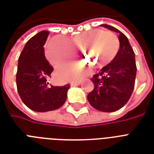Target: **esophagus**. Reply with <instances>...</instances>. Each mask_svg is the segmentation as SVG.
<instances>
[{
  "label": "esophagus",
  "instance_id": "esophagus-1",
  "mask_svg": "<svg viewBox=\"0 0 154 154\" xmlns=\"http://www.w3.org/2000/svg\"><path fill=\"white\" fill-rule=\"evenodd\" d=\"M79 84H80L79 82H72L71 83H70L71 86H77V85H78Z\"/></svg>",
  "mask_w": 154,
  "mask_h": 154
}]
</instances>
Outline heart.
<instances>
[{
  "label": "heart",
  "instance_id": "obj_1",
  "mask_svg": "<svg viewBox=\"0 0 154 154\" xmlns=\"http://www.w3.org/2000/svg\"><path fill=\"white\" fill-rule=\"evenodd\" d=\"M72 47L76 49L82 48V54L88 48L86 52L92 64L97 68H103L115 58L119 49V41L113 32L100 29L75 35L69 41L61 36H56L47 43L45 56L53 65L65 66L74 57L75 51ZM60 72L64 78H77V72L72 69H60Z\"/></svg>",
  "mask_w": 154,
  "mask_h": 154
}]
</instances>
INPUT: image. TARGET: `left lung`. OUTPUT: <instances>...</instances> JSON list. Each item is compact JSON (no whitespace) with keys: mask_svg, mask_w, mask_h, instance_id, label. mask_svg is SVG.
<instances>
[{"mask_svg":"<svg viewBox=\"0 0 154 154\" xmlns=\"http://www.w3.org/2000/svg\"><path fill=\"white\" fill-rule=\"evenodd\" d=\"M103 27L118 33L120 49L115 58L91 78L93 91L88 94L89 104L102 112H114L124 106L134 91L137 66L135 54L126 36L116 28Z\"/></svg>","mask_w":154,"mask_h":154,"instance_id":"1","label":"left lung"}]
</instances>
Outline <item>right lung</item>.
<instances>
[{"mask_svg":"<svg viewBox=\"0 0 154 154\" xmlns=\"http://www.w3.org/2000/svg\"><path fill=\"white\" fill-rule=\"evenodd\" d=\"M49 32L42 31L25 44L18 59L17 88L20 99L37 112L55 110L65 102L70 85L53 86L49 84L53 68L45 57L44 45Z\"/></svg>","mask_w":154,"mask_h":154,"instance_id":"right-lung-1","label":"right lung"}]
</instances>
